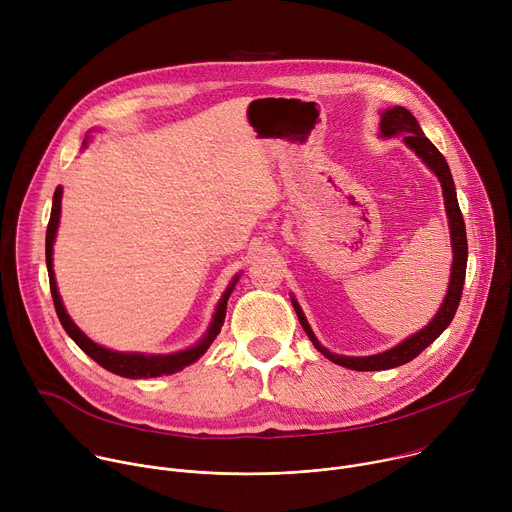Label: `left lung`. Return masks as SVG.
Listing matches in <instances>:
<instances>
[{
    "label": "left lung",
    "instance_id": "left-lung-1",
    "mask_svg": "<svg viewBox=\"0 0 512 512\" xmlns=\"http://www.w3.org/2000/svg\"><path fill=\"white\" fill-rule=\"evenodd\" d=\"M381 137H395V135H403V141L409 150H413L421 162L437 176L442 184V192H444V204H446V214H448V225H450V241H452V273H450V285L446 291V298L440 306V310L435 312V316L429 320L427 326H423L419 332L411 334L409 338H405L403 342H399L397 346L379 352V354H371V356H344V354H334L328 348H324L316 334L312 332L298 300L291 296V306H294L302 328L306 330L308 338L312 340V344L316 346L318 352H322L328 360H332L334 364H340V367L352 369V371H387V369H395L401 367V364L413 360L417 354H421V350H425L437 336H440L450 322L456 316L460 298H462V289H464V279H466V261H468V241H466V225L464 218L460 212V204H458V196H456V186H454V178L450 172V166L446 162V158L440 154V150L423 135L417 119L405 109V107H391L385 109L381 113Z\"/></svg>",
    "mask_w": 512,
    "mask_h": 512
}]
</instances>
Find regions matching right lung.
Wrapping results in <instances>:
<instances>
[{"label":"right lung","mask_w":512,"mask_h":512,"mask_svg":"<svg viewBox=\"0 0 512 512\" xmlns=\"http://www.w3.org/2000/svg\"><path fill=\"white\" fill-rule=\"evenodd\" d=\"M89 145V135L83 141V148ZM60 202H62V188L58 186L54 190V198H52V210H50V221H48V229H46V267H48V279H50V294L54 300V308L58 314V320L62 324V328L66 330V334L77 342V346L89 354L97 364H101L103 369H107L109 373H115L119 377L125 379H152V377H162V375H174L178 371H182L188 364L196 362L206 350L208 346L214 342V338L221 332L223 324H225V316H227V302L233 294V289L241 277V273H237L233 277V281L229 283V287L225 289L223 298L218 300L216 310L212 314L210 326L204 332V336L190 348L186 350H178L172 354H143V352H119V350H111L105 348L97 342H93L72 318L66 314V308L60 300L58 287H56V277H54V267H52V251H54V239H56V231H58V223H60Z\"/></svg>","instance_id":"right-lung-1"}]
</instances>
